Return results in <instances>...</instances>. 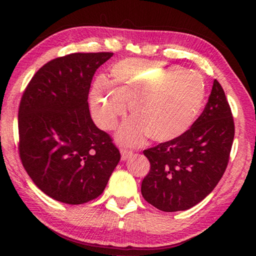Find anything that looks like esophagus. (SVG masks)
<instances>
[{
    "mask_svg": "<svg viewBox=\"0 0 256 256\" xmlns=\"http://www.w3.org/2000/svg\"><path fill=\"white\" fill-rule=\"evenodd\" d=\"M120 154H122V160L125 162V160H128V158H131L133 156V152L130 150H124V149H120Z\"/></svg>",
    "mask_w": 256,
    "mask_h": 256,
    "instance_id": "obj_1",
    "label": "esophagus"
}]
</instances>
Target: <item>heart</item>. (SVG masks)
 <instances>
[{
	"mask_svg": "<svg viewBox=\"0 0 256 256\" xmlns=\"http://www.w3.org/2000/svg\"><path fill=\"white\" fill-rule=\"evenodd\" d=\"M107 76L112 90L104 80H97L90 97L92 118L102 128L118 126L126 112L122 102H130L137 94L131 102L136 116L118 133L123 144L138 146L149 136L156 142L176 140L188 131L202 110L204 84L196 74L180 66L122 60L112 64ZM150 94L154 96L147 98Z\"/></svg>",
	"mask_w": 256,
	"mask_h": 256,
	"instance_id": "heart-1",
	"label": "heart"
}]
</instances>
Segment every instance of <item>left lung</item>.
<instances>
[{
    "label": "left lung",
    "instance_id": "1",
    "mask_svg": "<svg viewBox=\"0 0 256 256\" xmlns=\"http://www.w3.org/2000/svg\"><path fill=\"white\" fill-rule=\"evenodd\" d=\"M235 125L222 86L214 81L204 110L188 132L144 151L150 170L144 200L164 212L188 210L214 190L229 162Z\"/></svg>",
    "mask_w": 256,
    "mask_h": 256
}]
</instances>
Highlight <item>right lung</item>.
<instances>
[{"label": "right lung", "mask_w": 256, "mask_h": 256, "mask_svg": "<svg viewBox=\"0 0 256 256\" xmlns=\"http://www.w3.org/2000/svg\"><path fill=\"white\" fill-rule=\"evenodd\" d=\"M112 53H74L50 60L21 98L19 154L46 196L84 204L104 192L120 159L112 138L92 120L88 94L97 68Z\"/></svg>", "instance_id": "add662e5"}]
</instances>
